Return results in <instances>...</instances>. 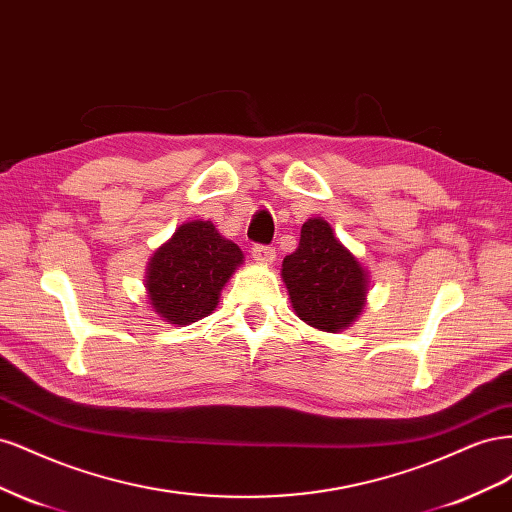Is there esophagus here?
Here are the masks:
<instances>
[{"mask_svg": "<svg viewBox=\"0 0 512 512\" xmlns=\"http://www.w3.org/2000/svg\"><path fill=\"white\" fill-rule=\"evenodd\" d=\"M252 256L256 262H260V265H271V262L275 260V250L271 245H260L256 243L252 247Z\"/></svg>", "mask_w": 512, "mask_h": 512, "instance_id": "obj_1", "label": "esophagus"}]
</instances>
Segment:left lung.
<instances>
[{"mask_svg": "<svg viewBox=\"0 0 512 512\" xmlns=\"http://www.w3.org/2000/svg\"><path fill=\"white\" fill-rule=\"evenodd\" d=\"M282 277L294 312L314 329H346L365 305L367 275L324 220L303 224L299 247L284 258Z\"/></svg>", "mask_w": 512, "mask_h": 512, "instance_id": "left-lung-1", "label": "left lung"}]
</instances>
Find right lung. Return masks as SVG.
Returning <instances> with one entry per match:
<instances>
[{"label":"right lung","mask_w":512,"mask_h":512,"mask_svg":"<svg viewBox=\"0 0 512 512\" xmlns=\"http://www.w3.org/2000/svg\"><path fill=\"white\" fill-rule=\"evenodd\" d=\"M241 262L239 245L224 239L211 222L183 224L149 262V301L170 324L196 322L213 312Z\"/></svg>","instance_id":"add662e5"}]
</instances>
